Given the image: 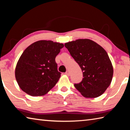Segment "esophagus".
<instances>
[{"mask_svg":"<svg viewBox=\"0 0 130 130\" xmlns=\"http://www.w3.org/2000/svg\"><path fill=\"white\" fill-rule=\"evenodd\" d=\"M65 74H67V76H69L70 75V73H69V72L68 71V70H67V71L65 72Z\"/></svg>","mask_w":130,"mask_h":130,"instance_id":"esophagus-1","label":"esophagus"}]
</instances>
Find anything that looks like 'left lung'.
I'll list each match as a JSON object with an SVG mask.
<instances>
[{
	"label": "left lung",
	"mask_w": 130,
	"mask_h": 130,
	"mask_svg": "<svg viewBox=\"0 0 130 130\" xmlns=\"http://www.w3.org/2000/svg\"><path fill=\"white\" fill-rule=\"evenodd\" d=\"M65 46L83 72L82 81L74 84L76 88L87 98L102 95L109 86L113 73L106 51L88 39L69 42L65 43Z\"/></svg>",
	"instance_id": "8db88e82"
}]
</instances>
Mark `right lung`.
Instances as JSON below:
<instances>
[{"label": "right lung", "instance_id": "add662e5", "mask_svg": "<svg viewBox=\"0 0 130 130\" xmlns=\"http://www.w3.org/2000/svg\"><path fill=\"white\" fill-rule=\"evenodd\" d=\"M62 43L41 40L25 50L15 68V78L19 87L29 95L43 96L53 88L60 78L56 56Z\"/></svg>", "mask_w": 130, "mask_h": 130}]
</instances>
